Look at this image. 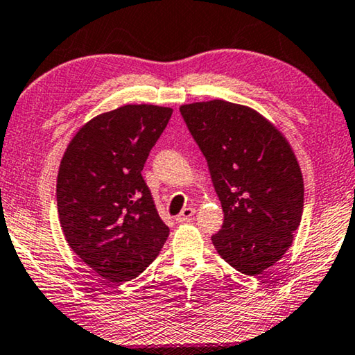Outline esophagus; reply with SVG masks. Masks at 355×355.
<instances>
[{"label":"esophagus","instance_id":"34e87169","mask_svg":"<svg viewBox=\"0 0 355 355\" xmlns=\"http://www.w3.org/2000/svg\"><path fill=\"white\" fill-rule=\"evenodd\" d=\"M193 216H195V209H193V208H184V209L181 211V214H179V216L176 217V222H179V223L187 222V220L192 219Z\"/></svg>","mask_w":355,"mask_h":355}]
</instances>
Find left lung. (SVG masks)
Returning <instances> with one entry per match:
<instances>
[{
	"instance_id": "left-lung-1",
	"label": "left lung",
	"mask_w": 355,
	"mask_h": 355,
	"mask_svg": "<svg viewBox=\"0 0 355 355\" xmlns=\"http://www.w3.org/2000/svg\"><path fill=\"white\" fill-rule=\"evenodd\" d=\"M203 152L223 223L212 244L234 270L255 276L292 246L303 214V176L291 144L248 106L223 100L179 107Z\"/></svg>"
}]
</instances>
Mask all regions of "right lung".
<instances>
[{
	"label": "right lung",
	"instance_id": "right-lung-1",
	"mask_svg": "<svg viewBox=\"0 0 355 355\" xmlns=\"http://www.w3.org/2000/svg\"><path fill=\"white\" fill-rule=\"evenodd\" d=\"M171 114L154 105L100 114L76 133L60 163L64 238L84 263L116 284L141 275L170 234L141 171Z\"/></svg>",
	"mask_w": 355,
	"mask_h": 355
}]
</instances>
